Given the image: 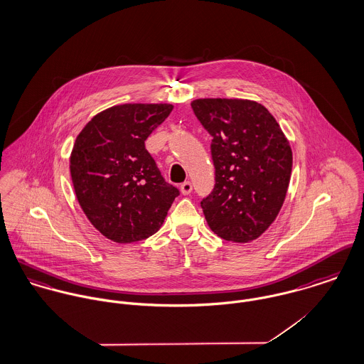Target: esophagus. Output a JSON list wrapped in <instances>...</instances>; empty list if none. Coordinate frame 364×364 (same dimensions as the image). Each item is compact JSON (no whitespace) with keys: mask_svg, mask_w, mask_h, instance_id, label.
Segmentation results:
<instances>
[{"mask_svg":"<svg viewBox=\"0 0 364 364\" xmlns=\"http://www.w3.org/2000/svg\"><path fill=\"white\" fill-rule=\"evenodd\" d=\"M180 190H181V194H183V196H190L191 191H193V184H191L190 181H184V183L181 184Z\"/></svg>","mask_w":364,"mask_h":364,"instance_id":"obj_1","label":"esophagus"}]
</instances>
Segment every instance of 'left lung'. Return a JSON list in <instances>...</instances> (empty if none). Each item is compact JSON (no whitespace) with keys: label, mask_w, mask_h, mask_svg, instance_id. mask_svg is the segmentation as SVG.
Listing matches in <instances>:
<instances>
[{"label":"left lung","mask_w":364,"mask_h":364,"mask_svg":"<svg viewBox=\"0 0 364 364\" xmlns=\"http://www.w3.org/2000/svg\"><path fill=\"white\" fill-rule=\"evenodd\" d=\"M191 107L212 135L215 188L201 201L208 226L228 242H252L282 208L293 163L289 141L254 100L197 99Z\"/></svg>","instance_id":"8db88e82"}]
</instances>
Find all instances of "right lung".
<instances>
[{
    "mask_svg": "<svg viewBox=\"0 0 364 364\" xmlns=\"http://www.w3.org/2000/svg\"><path fill=\"white\" fill-rule=\"evenodd\" d=\"M171 110L167 103L113 106L75 139L70 171L77 200L89 222L113 242H139L156 233L180 194L145 149L146 138Z\"/></svg>",
    "mask_w": 364,
    "mask_h": 364,
    "instance_id": "add662e5",
    "label": "right lung"
}]
</instances>
